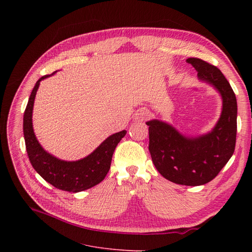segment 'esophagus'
<instances>
[{
  "label": "esophagus",
  "instance_id": "1",
  "mask_svg": "<svg viewBox=\"0 0 252 252\" xmlns=\"http://www.w3.org/2000/svg\"><path fill=\"white\" fill-rule=\"evenodd\" d=\"M149 116H150V113H149L147 110L142 109V110H139V111L136 113L135 119H136L137 122H144V121H146V119H147Z\"/></svg>",
  "mask_w": 252,
  "mask_h": 252
}]
</instances>
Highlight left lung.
<instances>
[{
  "mask_svg": "<svg viewBox=\"0 0 252 252\" xmlns=\"http://www.w3.org/2000/svg\"><path fill=\"white\" fill-rule=\"evenodd\" d=\"M187 62L198 78L215 87L221 96L222 109L218 124L208 134L190 138L173 126L157 121L149 126L152 161L166 180L185 186H200L214 180L232 157L237 133V100L227 78L217 67L199 58Z\"/></svg>",
  "mask_w": 252,
  "mask_h": 252,
  "instance_id": "1",
  "label": "left lung"
}]
</instances>
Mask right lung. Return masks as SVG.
<instances>
[{
    "label": "right lung",
    "mask_w": 252,
    "mask_h": 252,
    "mask_svg": "<svg viewBox=\"0 0 252 252\" xmlns=\"http://www.w3.org/2000/svg\"><path fill=\"white\" fill-rule=\"evenodd\" d=\"M55 72L42 76L32 89L23 116L25 147L32 167L45 181L57 189L76 193L94 187L105 179L110 168L113 152L126 130L109 136L94 152L76 161H64L46 152L33 133L32 109L39 82Z\"/></svg>",
    "instance_id": "right-lung-1"
}]
</instances>
